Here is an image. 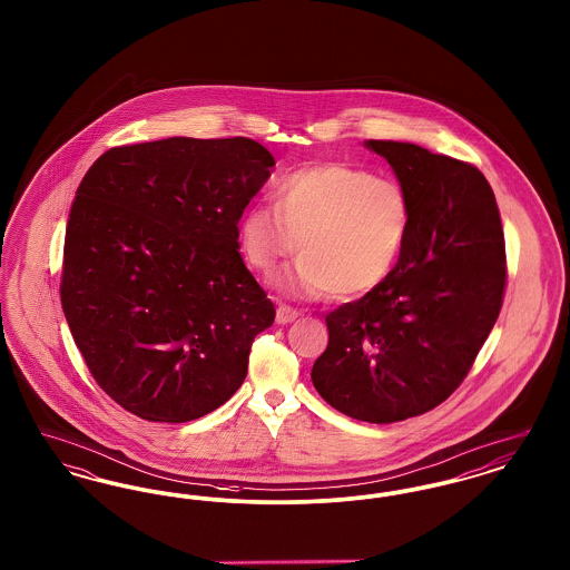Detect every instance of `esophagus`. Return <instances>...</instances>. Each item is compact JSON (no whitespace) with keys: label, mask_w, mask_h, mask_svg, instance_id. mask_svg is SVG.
Here are the masks:
<instances>
[{"label":"esophagus","mask_w":570,"mask_h":570,"mask_svg":"<svg viewBox=\"0 0 570 570\" xmlns=\"http://www.w3.org/2000/svg\"><path fill=\"white\" fill-rule=\"evenodd\" d=\"M298 316H301V312L295 309V307H291V305H286V303H282V305L277 307V323H279V325L293 323Z\"/></svg>","instance_id":"1"}]
</instances>
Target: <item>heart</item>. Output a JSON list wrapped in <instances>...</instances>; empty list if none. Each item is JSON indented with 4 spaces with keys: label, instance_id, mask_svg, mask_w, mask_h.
<instances>
[{
    "label": "heart",
    "instance_id": "b5f03b06",
    "mask_svg": "<svg viewBox=\"0 0 570 570\" xmlns=\"http://www.w3.org/2000/svg\"><path fill=\"white\" fill-rule=\"evenodd\" d=\"M412 200L393 177L351 164L328 163L286 175L275 203H258L242 217L247 263L272 273L295 249L303 254L288 284L303 295L331 288L335 297L380 286L406 249Z\"/></svg>",
    "mask_w": 570,
    "mask_h": 570
}]
</instances>
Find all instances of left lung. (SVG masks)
I'll use <instances>...</instances> for the list:
<instances>
[{"label": "left lung", "instance_id": "obj_1", "mask_svg": "<svg viewBox=\"0 0 570 570\" xmlns=\"http://www.w3.org/2000/svg\"><path fill=\"white\" fill-rule=\"evenodd\" d=\"M412 200V230L391 275L326 314L312 367L326 404L367 423L440 406L468 376L495 325L507 249L485 175L412 142L367 140Z\"/></svg>", "mask_w": 570, "mask_h": 570}]
</instances>
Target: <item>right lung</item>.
<instances>
[{
	"mask_svg": "<svg viewBox=\"0 0 570 570\" xmlns=\"http://www.w3.org/2000/svg\"><path fill=\"white\" fill-rule=\"evenodd\" d=\"M275 160L256 140L173 136L112 147L85 173L61 307L98 386L145 421L228 402L275 307L239 249V219Z\"/></svg>",
	"mask_w": 570,
	"mask_h": 570,
	"instance_id": "obj_1",
	"label": "right lung"
}]
</instances>
